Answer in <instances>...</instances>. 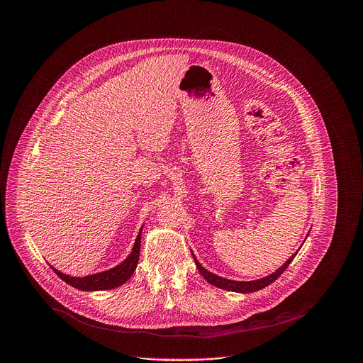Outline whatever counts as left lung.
<instances>
[{
    "label": "left lung",
    "mask_w": 363,
    "mask_h": 363,
    "mask_svg": "<svg viewBox=\"0 0 363 363\" xmlns=\"http://www.w3.org/2000/svg\"><path fill=\"white\" fill-rule=\"evenodd\" d=\"M297 252H294L289 260L273 274L264 277V279H260V280H254V281H234V280H228V279H223L217 274H213L210 273L208 270H205L199 263L196 258L194 257L195 260V264H196V269L199 270V273L202 274V277L208 281L210 284L216 286V287H220V289H224V290H230V291H237V293H251V291H257V290H262L264 287H267L269 284H272L273 281H276L283 273L284 270L289 267V264L293 262V258L296 257Z\"/></svg>",
    "instance_id": "obj_1"
}]
</instances>
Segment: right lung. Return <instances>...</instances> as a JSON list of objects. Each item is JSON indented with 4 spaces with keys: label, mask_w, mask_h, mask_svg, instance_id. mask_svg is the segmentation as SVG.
<instances>
[{
    "label": "right lung",
    "mask_w": 363,
    "mask_h": 363,
    "mask_svg": "<svg viewBox=\"0 0 363 363\" xmlns=\"http://www.w3.org/2000/svg\"><path fill=\"white\" fill-rule=\"evenodd\" d=\"M140 235H142V228L138 234V238L135 241V245H133L129 257L123 263H121L119 266H116L115 269H111L108 272H101L97 274L86 276V277H70V276H66V274L57 272L56 269H53V270L62 280H65L67 284H70L72 287H76L79 290L94 291V290L115 289V287L123 284L125 281H128L138 266L139 252H140Z\"/></svg>",
    "instance_id": "add662e5"
}]
</instances>
